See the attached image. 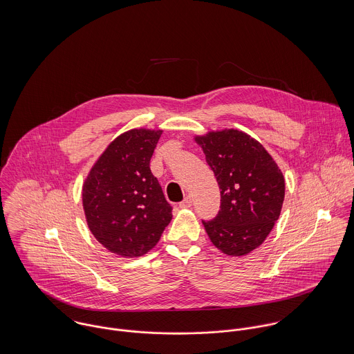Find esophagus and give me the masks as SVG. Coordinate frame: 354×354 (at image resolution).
Listing matches in <instances>:
<instances>
[{"label":"esophagus","mask_w":354,"mask_h":354,"mask_svg":"<svg viewBox=\"0 0 354 354\" xmlns=\"http://www.w3.org/2000/svg\"><path fill=\"white\" fill-rule=\"evenodd\" d=\"M192 205V199H191V196H187L183 202L180 203V207L181 208H189Z\"/></svg>","instance_id":"1"}]
</instances>
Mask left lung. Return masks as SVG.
<instances>
[{
  "label": "left lung",
  "instance_id": "obj_1",
  "mask_svg": "<svg viewBox=\"0 0 354 354\" xmlns=\"http://www.w3.org/2000/svg\"><path fill=\"white\" fill-rule=\"evenodd\" d=\"M195 140L221 189L219 211L203 221L204 229L219 251L247 254L261 245L279 218L283 174L264 147L241 131L208 132Z\"/></svg>",
  "mask_w": 354,
  "mask_h": 354
}]
</instances>
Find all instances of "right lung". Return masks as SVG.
<instances>
[{"label":"right lung","mask_w":354,"mask_h":354,"mask_svg":"<svg viewBox=\"0 0 354 354\" xmlns=\"http://www.w3.org/2000/svg\"><path fill=\"white\" fill-rule=\"evenodd\" d=\"M162 131L131 129L114 139L83 184V208L94 237L110 252L151 251L171 221L150 160Z\"/></svg>","instance_id":"1"}]
</instances>
